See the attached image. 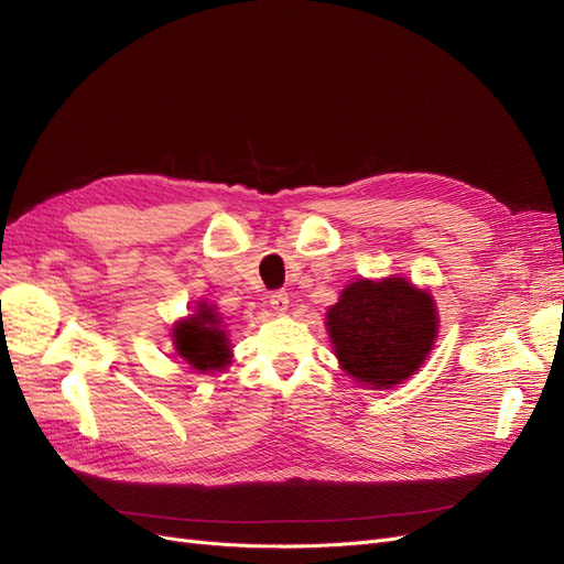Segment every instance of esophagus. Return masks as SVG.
Wrapping results in <instances>:
<instances>
[{
	"mask_svg": "<svg viewBox=\"0 0 564 564\" xmlns=\"http://www.w3.org/2000/svg\"><path fill=\"white\" fill-rule=\"evenodd\" d=\"M270 308L275 311L278 315H282V313H286V308H289V294L286 292H272L270 294Z\"/></svg>",
	"mask_w": 564,
	"mask_h": 564,
	"instance_id": "esophagus-1",
	"label": "esophagus"
}]
</instances>
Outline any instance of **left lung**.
I'll list each match as a JSON object with an SVG mask.
<instances>
[{
  "label": "left lung",
  "instance_id": "1",
  "mask_svg": "<svg viewBox=\"0 0 564 564\" xmlns=\"http://www.w3.org/2000/svg\"><path fill=\"white\" fill-rule=\"evenodd\" d=\"M327 329L340 367L355 381L390 388L429 357L437 334L435 303L404 278L360 280L340 292Z\"/></svg>",
  "mask_w": 564,
  "mask_h": 564
}]
</instances>
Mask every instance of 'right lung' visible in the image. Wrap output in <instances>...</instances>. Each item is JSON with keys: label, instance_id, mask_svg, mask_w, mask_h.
Returning a JSON list of instances; mask_svg holds the SVG:
<instances>
[{"label": "right lung", "instance_id": "add662e5", "mask_svg": "<svg viewBox=\"0 0 564 564\" xmlns=\"http://www.w3.org/2000/svg\"><path fill=\"white\" fill-rule=\"evenodd\" d=\"M218 327V315L204 303L191 319L176 324L174 344L187 365L199 371L224 369L228 365L230 346L226 332Z\"/></svg>", "mask_w": 564, "mask_h": 564}]
</instances>
